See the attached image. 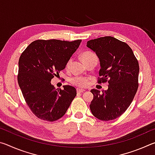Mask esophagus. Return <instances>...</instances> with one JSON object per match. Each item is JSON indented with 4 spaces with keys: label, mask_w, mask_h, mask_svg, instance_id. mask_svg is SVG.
<instances>
[{
    "label": "esophagus",
    "mask_w": 155,
    "mask_h": 155,
    "mask_svg": "<svg viewBox=\"0 0 155 155\" xmlns=\"http://www.w3.org/2000/svg\"><path fill=\"white\" fill-rule=\"evenodd\" d=\"M85 91V90H83V89H79V88H77V93H83V92H84V91Z\"/></svg>",
    "instance_id": "esophagus-1"
}]
</instances>
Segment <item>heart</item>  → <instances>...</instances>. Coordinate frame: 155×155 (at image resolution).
I'll return each mask as SVG.
<instances>
[{
  "label": "heart",
  "instance_id": "heart-1",
  "mask_svg": "<svg viewBox=\"0 0 155 155\" xmlns=\"http://www.w3.org/2000/svg\"><path fill=\"white\" fill-rule=\"evenodd\" d=\"M81 57H82L83 61L85 62V64L94 59L98 61L97 56L91 51L83 52L81 54ZM71 59L68 60L66 64V68H69L70 64H71ZM72 83L78 87H85L88 83V78L83 77H74L72 78Z\"/></svg>",
  "mask_w": 155,
  "mask_h": 155
}]
</instances>
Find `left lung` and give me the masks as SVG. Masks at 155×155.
Returning a JSON list of instances; mask_svg holds the SVG:
<instances>
[{
  "label": "left lung",
  "mask_w": 155,
  "mask_h": 155,
  "mask_svg": "<svg viewBox=\"0 0 155 155\" xmlns=\"http://www.w3.org/2000/svg\"><path fill=\"white\" fill-rule=\"evenodd\" d=\"M96 52L101 64L98 83L108 82V90H91L94 98L90 105L96 118L103 121L116 119L124 114L137 92L140 67L127 43L111 36L87 42Z\"/></svg>",
  "instance_id": "obj_1"
}]
</instances>
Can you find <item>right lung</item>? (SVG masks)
Segmentation results:
<instances>
[{
  "label": "right lung",
  "mask_w": 155,
  "mask_h": 155,
  "mask_svg": "<svg viewBox=\"0 0 155 155\" xmlns=\"http://www.w3.org/2000/svg\"><path fill=\"white\" fill-rule=\"evenodd\" d=\"M81 42V40H38L21 54L18 85L27 105L38 118L48 122L61 118L77 96L72 86L64 85L63 90H56L51 81L59 76Z\"/></svg>",
  "instance_id": "right-lung-1"
}]
</instances>
